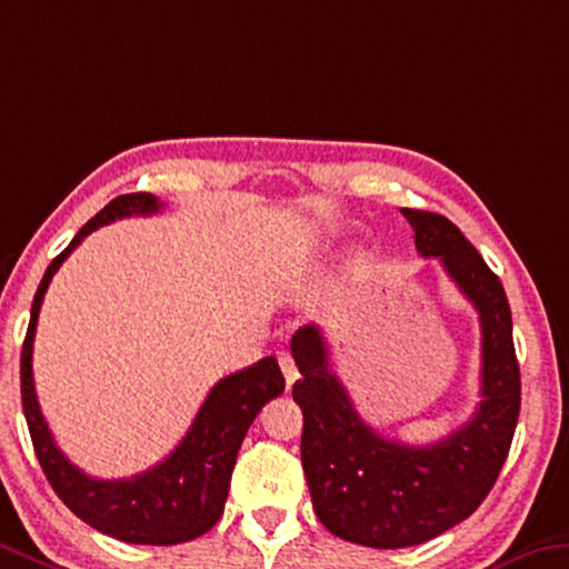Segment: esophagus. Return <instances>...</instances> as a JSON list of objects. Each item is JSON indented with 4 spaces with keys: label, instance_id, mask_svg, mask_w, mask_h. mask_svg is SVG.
<instances>
[{
    "label": "esophagus",
    "instance_id": "1",
    "mask_svg": "<svg viewBox=\"0 0 569 569\" xmlns=\"http://www.w3.org/2000/svg\"><path fill=\"white\" fill-rule=\"evenodd\" d=\"M278 365L283 369V377H286V385L291 387L296 380H299V367H296L293 357L288 355V351H278Z\"/></svg>",
    "mask_w": 569,
    "mask_h": 569
}]
</instances>
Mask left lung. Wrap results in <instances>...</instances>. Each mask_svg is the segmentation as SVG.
Wrapping results in <instances>:
<instances>
[{
	"mask_svg": "<svg viewBox=\"0 0 569 569\" xmlns=\"http://www.w3.org/2000/svg\"><path fill=\"white\" fill-rule=\"evenodd\" d=\"M422 258H438L481 321V402L473 418L430 446L387 440L359 418L329 369L319 327H301L291 355L301 380V461L313 509L347 542L400 549L422 545L471 517L507 461L519 420L521 380L503 286L443 214L402 210Z\"/></svg>",
	"mask_w": 569,
	"mask_h": 569,
	"instance_id": "obj_1",
	"label": "left lung"
}]
</instances>
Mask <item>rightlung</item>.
<instances>
[{"label":"right lung","instance_id":"1","mask_svg":"<svg viewBox=\"0 0 569 569\" xmlns=\"http://www.w3.org/2000/svg\"><path fill=\"white\" fill-rule=\"evenodd\" d=\"M159 210L161 202L149 192L116 197L93 220H88L70 240V246L52 260L32 301L30 327H27L20 359V382L34 453L62 503L86 525L121 542L167 547L189 542L218 525L242 438L263 405L278 398L286 387L276 357L260 359L214 385L200 412L194 415L192 428L187 430L182 443L154 468L121 481L93 479L68 461L42 418L32 380V345L40 306L62 260L86 236L103 224L131 218V214H154Z\"/></svg>","mask_w":569,"mask_h":569}]
</instances>
